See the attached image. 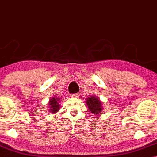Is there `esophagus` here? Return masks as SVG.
Listing matches in <instances>:
<instances>
[{
    "instance_id": "obj_1",
    "label": "esophagus",
    "mask_w": 157,
    "mask_h": 157,
    "mask_svg": "<svg viewBox=\"0 0 157 157\" xmlns=\"http://www.w3.org/2000/svg\"><path fill=\"white\" fill-rule=\"evenodd\" d=\"M79 96V93L73 94H72V95H71L72 98H78Z\"/></svg>"
}]
</instances>
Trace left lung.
<instances>
[{
    "label": "left lung",
    "mask_w": 157,
    "mask_h": 157,
    "mask_svg": "<svg viewBox=\"0 0 157 157\" xmlns=\"http://www.w3.org/2000/svg\"><path fill=\"white\" fill-rule=\"evenodd\" d=\"M86 105L90 112L93 114H99L103 110L102 102L96 96H90L86 98Z\"/></svg>",
    "instance_id": "1"
}]
</instances>
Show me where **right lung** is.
<instances>
[{
	"label": "right lung",
	"instance_id": "add662e5",
	"mask_svg": "<svg viewBox=\"0 0 157 157\" xmlns=\"http://www.w3.org/2000/svg\"><path fill=\"white\" fill-rule=\"evenodd\" d=\"M60 98L58 97H53L50 99L49 102H48V107L50 113L52 114L57 113L60 108Z\"/></svg>",
	"mask_w": 157,
	"mask_h": 157
}]
</instances>
